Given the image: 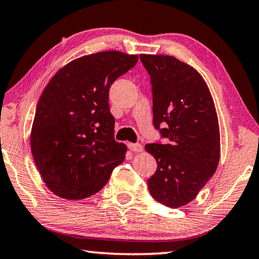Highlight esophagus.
I'll list each match as a JSON object with an SVG mask.
<instances>
[{"label":"esophagus","instance_id":"34e87169","mask_svg":"<svg viewBox=\"0 0 259 259\" xmlns=\"http://www.w3.org/2000/svg\"><path fill=\"white\" fill-rule=\"evenodd\" d=\"M129 149L133 152H142L143 151V145L140 143H130Z\"/></svg>","mask_w":259,"mask_h":259}]
</instances>
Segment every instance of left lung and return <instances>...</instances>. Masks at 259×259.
Segmentation results:
<instances>
[{"label": "left lung", "mask_w": 259, "mask_h": 259, "mask_svg": "<svg viewBox=\"0 0 259 259\" xmlns=\"http://www.w3.org/2000/svg\"><path fill=\"white\" fill-rule=\"evenodd\" d=\"M140 58L151 78L154 128L167 138V144L145 145L157 160V171L148 180L149 191L161 204L179 208L196 198L218 168V114L196 69L172 56Z\"/></svg>", "instance_id": "1"}]
</instances>
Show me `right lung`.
Returning <instances> with one entry per match:
<instances>
[{"instance_id":"1","label":"right lung","mask_w":259,"mask_h":259,"mask_svg":"<svg viewBox=\"0 0 259 259\" xmlns=\"http://www.w3.org/2000/svg\"><path fill=\"white\" fill-rule=\"evenodd\" d=\"M138 56L103 51L61 67L37 103L31 152L50 191L67 200L86 199L123 163L126 146L114 138L108 96L111 83L137 64Z\"/></svg>"}]
</instances>
